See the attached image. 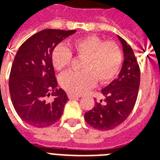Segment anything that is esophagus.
<instances>
[{
    "label": "esophagus",
    "instance_id": "34e87169",
    "mask_svg": "<svg viewBox=\"0 0 160 160\" xmlns=\"http://www.w3.org/2000/svg\"><path fill=\"white\" fill-rule=\"evenodd\" d=\"M68 97L69 99H76V98H79V96H77V95H73V94H68Z\"/></svg>",
    "mask_w": 160,
    "mask_h": 160
}]
</instances>
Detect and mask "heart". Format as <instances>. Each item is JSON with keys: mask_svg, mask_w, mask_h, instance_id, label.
<instances>
[{"mask_svg": "<svg viewBox=\"0 0 160 160\" xmlns=\"http://www.w3.org/2000/svg\"><path fill=\"white\" fill-rule=\"evenodd\" d=\"M70 48L83 58L80 72H68L60 78V83L68 93L81 95L94 87L96 80L107 83L118 75L122 63V54L114 42H104L94 35L74 39ZM72 53L63 44L56 45L51 53L53 67L58 71L68 67Z\"/></svg>", "mask_w": 160, "mask_h": 160, "instance_id": "1", "label": "heart"}]
</instances>
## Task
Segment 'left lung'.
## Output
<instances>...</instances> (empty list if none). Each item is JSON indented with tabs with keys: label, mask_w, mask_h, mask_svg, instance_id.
Returning a JSON list of instances; mask_svg holds the SVG:
<instances>
[{
	"label": "left lung",
	"mask_w": 160,
	"mask_h": 160,
	"mask_svg": "<svg viewBox=\"0 0 160 160\" xmlns=\"http://www.w3.org/2000/svg\"><path fill=\"white\" fill-rule=\"evenodd\" d=\"M123 51V63L118 74L102 89L104 100L95 102L94 107L85 113V120L99 130H111L119 126L129 116L138 96L141 71L134 51L127 42L118 35Z\"/></svg>",
	"instance_id": "8db88e82"
}]
</instances>
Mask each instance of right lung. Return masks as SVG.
<instances>
[{
	"label": "right lung",
	"instance_id": "add662e5",
	"mask_svg": "<svg viewBox=\"0 0 160 160\" xmlns=\"http://www.w3.org/2000/svg\"><path fill=\"white\" fill-rule=\"evenodd\" d=\"M75 30L45 29L34 34L19 47L9 76V92L17 114L36 128L51 126L59 120L68 100L57 88L51 62L53 49ZM54 96L51 102L46 98Z\"/></svg>",
	"mask_w": 160,
	"mask_h": 160
}]
</instances>
